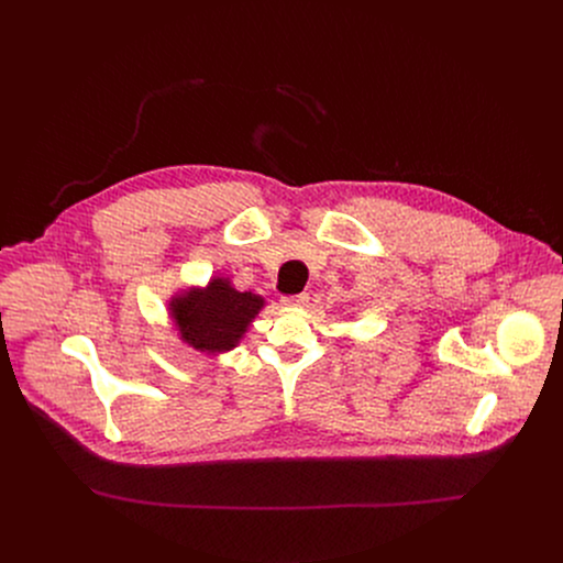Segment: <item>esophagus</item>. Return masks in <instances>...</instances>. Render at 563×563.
I'll use <instances>...</instances> for the list:
<instances>
[{"label": "esophagus", "mask_w": 563, "mask_h": 563, "mask_svg": "<svg viewBox=\"0 0 563 563\" xmlns=\"http://www.w3.org/2000/svg\"><path fill=\"white\" fill-rule=\"evenodd\" d=\"M307 300H309V296H307V294L283 296V305H285V307H294V309H298V307H305V305H307Z\"/></svg>", "instance_id": "obj_1"}]
</instances>
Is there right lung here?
<instances>
[{"instance_id":"1","label":"right lung","mask_w":563,"mask_h":563,"mask_svg":"<svg viewBox=\"0 0 563 563\" xmlns=\"http://www.w3.org/2000/svg\"><path fill=\"white\" fill-rule=\"evenodd\" d=\"M263 307V296L238 291L229 278L213 276L205 287L174 294L169 316L183 343L216 356L243 341Z\"/></svg>"}]
</instances>
